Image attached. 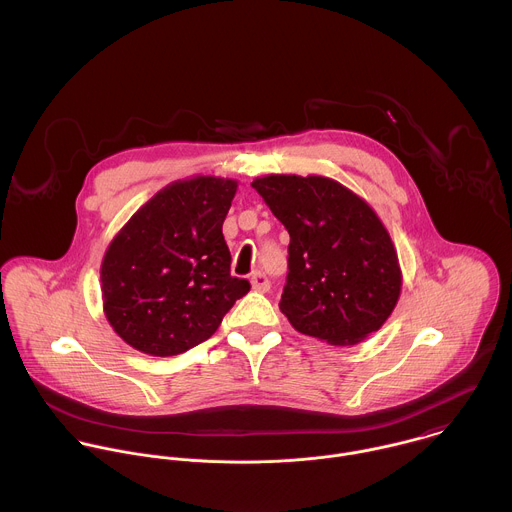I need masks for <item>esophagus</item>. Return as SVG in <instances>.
<instances>
[{
  "label": "esophagus",
  "instance_id": "34e87169",
  "mask_svg": "<svg viewBox=\"0 0 512 512\" xmlns=\"http://www.w3.org/2000/svg\"><path fill=\"white\" fill-rule=\"evenodd\" d=\"M250 284H252L254 292L264 293L270 290V280L266 278L264 272H254L250 278Z\"/></svg>",
  "mask_w": 512,
  "mask_h": 512
}]
</instances>
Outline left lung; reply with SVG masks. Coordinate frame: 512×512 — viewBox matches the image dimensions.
I'll return each instance as SVG.
<instances>
[{
    "label": "left lung",
    "instance_id": "1",
    "mask_svg": "<svg viewBox=\"0 0 512 512\" xmlns=\"http://www.w3.org/2000/svg\"><path fill=\"white\" fill-rule=\"evenodd\" d=\"M252 187L290 232L280 309L293 329L339 347L378 331L396 307L402 272L368 203L319 175H266Z\"/></svg>",
    "mask_w": 512,
    "mask_h": 512
}]
</instances>
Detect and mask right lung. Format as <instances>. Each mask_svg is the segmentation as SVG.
I'll list each match as a JSON object with an SVG mask.
<instances>
[{"label": "right lung", "mask_w": 512, "mask_h": 512, "mask_svg": "<svg viewBox=\"0 0 512 512\" xmlns=\"http://www.w3.org/2000/svg\"><path fill=\"white\" fill-rule=\"evenodd\" d=\"M238 183L175 181L153 195L110 242L102 268L104 313L114 331L151 357L207 341L248 280L230 276L222 222Z\"/></svg>", "instance_id": "right-lung-1"}]
</instances>
